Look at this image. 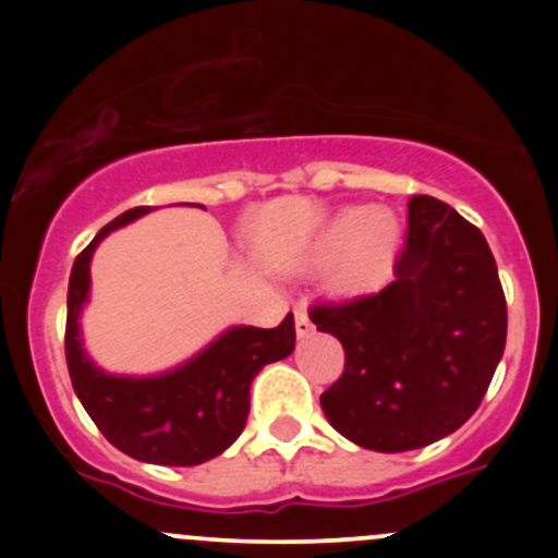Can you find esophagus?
<instances>
[{
  "mask_svg": "<svg viewBox=\"0 0 558 558\" xmlns=\"http://www.w3.org/2000/svg\"><path fill=\"white\" fill-rule=\"evenodd\" d=\"M294 324H296V335H300V337H311L313 335V324H311V318H307L305 305L294 307Z\"/></svg>",
  "mask_w": 558,
  "mask_h": 558,
  "instance_id": "esophagus-1",
  "label": "esophagus"
}]
</instances>
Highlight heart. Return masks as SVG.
Segmentation results:
<instances>
[{"label":"heart","mask_w":558,"mask_h":558,"mask_svg":"<svg viewBox=\"0 0 558 558\" xmlns=\"http://www.w3.org/2000/svg\"><path fill=\"white\" fill-rule=\"evenodd\" d=\"M393 243H397V223L386 210H348L326 234L320 256H348L340 283L345 289H359L378 278L391 258Z\"/></svg>","instance_id":"heart-1"}]
</instances>
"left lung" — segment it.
Wrapping results in <instances>:
<instances>
[{
	"label": "left lung",
	"mask_w": 558,
	"mask_h": 558,
	"mask_svg": "<svg viewBox=\"0 0 558 558\" xmlns=\"http://www.w3.org/2000/svg\"><path fill=\"white\" fill-rule=\"evenodd\" d=\"M311 320L345 351L342 375L320 393L326 418L380 453L415 451L459 429L486 397L508 340V302L486 238L426 194L408 202L393 283L318 302Z\"/></svg>",
	"instance_id": "obj_1"
}]
</instances>
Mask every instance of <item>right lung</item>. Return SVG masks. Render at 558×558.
<instances>
[{
    "instance_id": "1",
    "label": "right lung",
    "mask_w": 558,
    "mask_h": 558,
    "mask_svg": "<svg viewBox=\"0 0 558 558\" xmlns=\"http://www.w3.org/2000/svg\"><path fill=\"white\" fill-rule=\"evenodd\" d=\"M148 210L145 205L126 210L77 253L66 291V367L77 399L118 451L150 464L194 466L227 451L245 429L253 378L264 364L294 351V315H286L275 329H229L199 356L159 378H112L94 367L77 329L92 253L112 229Z\"/></svg>"
}]
</instances>
